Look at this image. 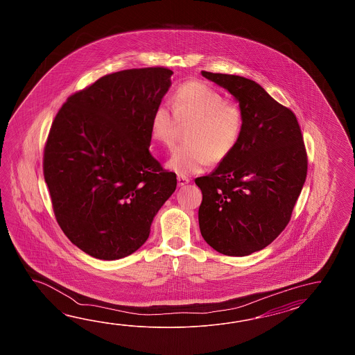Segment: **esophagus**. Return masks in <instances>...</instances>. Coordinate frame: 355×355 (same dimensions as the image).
<instances>
[{"instance_id": "esophagus-1", "label": "esophagus", "mask_w": 355, "mask_h": 355, "mask_svg": "<svg viewBox=\"0 0 355 355\" xmlns=\"http://www.w3.org/2000/svg\"><path fill=\"white\" fill-rule=\"evenodd\" d=\"M190 180H189L188 178H185V176H178V185L179 187H185V185H188Z\"/></svg>"}]
</instances>
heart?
<instances>
[{"label": "heart", "mask_w": 355, "mask_h": 355, "mask_svg": "<svg viewBox=\"0 0 355 355\" xmlns=\"http://www.w3.org/2000/svg\"><path fill=\"white\" fill-rule=\"evenodd\" d=\"M171 107L159 105L151 118V135L164 146L174 144L181 125H189L188 144L176 147L167 167L180 176L199 174L209 162L219 164L234 152L243 128L240 106L227 103L218 91L199 81L181 85Z\"/></svg>", "instance_id": "heart-1"}]
</instances>
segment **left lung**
Wrapping results in <instances>:
<instances>
[{"label": "left lung", "instance_id": "8db88e82", "mask_svg": "<svg viewBox=\"0 0 355 355\" xmlns=\"http://www.w3.org/2000/svg\"><path fill=\"white\" fill-rule=\"evenodd\" d=\"M226 89L243 114L234 152L211 174L196 178L203 200L199 228L223 255L248 257L286 228L307 176V153L295 114L259 83L241 76L202 71Z\"/></svg>", "mask_w": 355, "mask_h": 355}]
</instances>
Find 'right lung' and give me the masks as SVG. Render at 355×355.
I'll use <instances>...</instances> for the list:
<instances>
[{
	"label": "right lung",
	"mask_w": 355,
	"mask_h": 355,
	"mask_svg": "<svg viewBox=\"0 0 355 355\" xmlns=\"http://www.w3.org/2000/svg\"><path fill=\"white\" fill-rule=\"evenodd\" d=\"M164 67L125 69L67 98L54 118L43 170L62 231L100 260L128 257L176 189L150 153L151 118L171 86Z\"/></svg>",
	"instance_id": "add662e5"
}]
</instances>
